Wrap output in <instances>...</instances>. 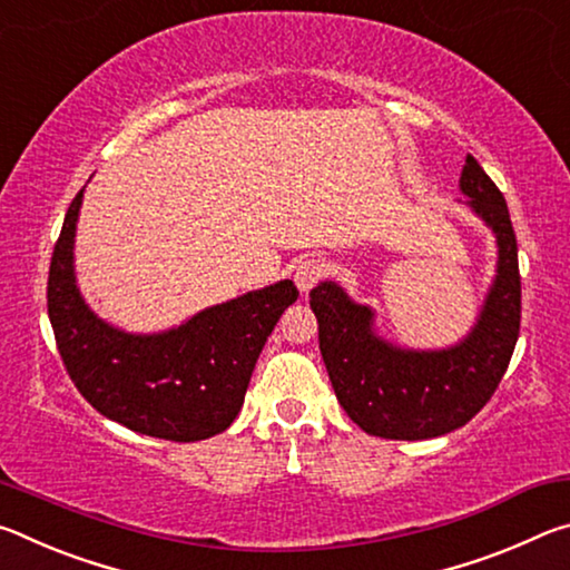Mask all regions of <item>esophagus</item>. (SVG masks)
Instances as JSON below:
<instances>
[{
	"label": "esophagus",
	"mask_w": 570,
	"mask_h": 570,
	"mask_svg": "<svg viewBox=\"0 0 570 570\" xmlns=\"http://www.w3.org/2000/svg\"><path fill=\"white\" fill-rule=\"evenodd\" d=\"M324 274H326V266L320 262V258H306V262L298 264L296 272H294L296 288L302 294H308L316 284L322 282Z\"/></svg>",
	"instance_id": "esophagus-1"
}]
</instances>
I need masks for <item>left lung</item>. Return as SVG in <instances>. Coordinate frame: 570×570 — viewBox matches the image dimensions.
I'll return each mask as SVG.
<instances>
[{"instance_id": "1", "label": "left lung", "mask_w": 570, "mask_h": 570, "mask_svg": "<svg viewBox=\"0 0 570 570\" xmlns=\"http://www.w3.org/2000/svg\"><path fill=\"white\" fill-rule=\"evenodd\" d=\"M460 193L495 236L498 262L470 332L442 350H412L377 334L374 308L336 282L312 288L320 350L336 400L364 432L384 440H430L462 428L485 407L513 356L520 332L518 244L503 193L468 156Z\"/></svg>"}]
</instances>
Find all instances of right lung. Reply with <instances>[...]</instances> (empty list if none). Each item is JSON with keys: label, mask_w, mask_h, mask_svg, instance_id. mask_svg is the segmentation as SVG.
<instances>
[{"label": "right lung", "mask_w": 570, "mask_h": 570, "mask_svg": "<svg viewBox=\"0 0 570 570\" xmlns=\"http://www.w3.org/2000/svg\"><path fill=\"white\" fill-rule=\"evenodd\" d=\"M85 188L57 238L47 312L67 374L95 410L148 438L196 442L230 428L278 316L296 302L292 278L208 306L178 326L125 332L100 320L77 286L75 234Z\"/></svg>", "instance_id": "right-lung-1"}]
</instances>
